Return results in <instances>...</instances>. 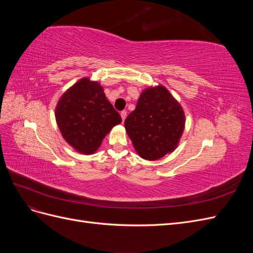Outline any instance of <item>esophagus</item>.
<instances>
[{"label": "esophagus", "mask_w": 253, "mask_h": 253, "mask_svg": "<svg viewBox=\"0 0 253 253\" xmlns=\"http://www.w3.org/2000/svg\"><path fill=\"white\" fill-rule=\"evenodd\" d=\"M120 116H121V118H122V121H125L126 118V111H122V112L120 113Z\"/></svg>", "instance_id": "34e87169"}]
</instances>
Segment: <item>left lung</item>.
<instances>
[{"instance_id": "1", "label": "left lung", "mask_w": 253, "mask_h": 253, "mask_svg": "<svg viewBox=\"0 0 253 253\" xmlns=\"http://www.w3.org/2000/svg\"><path fill=\"white\" fill-rule=\"evenodd\" d=\"M185 113L164 85L145 88L125 121L126 133L141 158L157 160L177 148Z\"/></svg>"}]
</instances>
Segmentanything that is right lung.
Instances as JSON below:
<instances>
[{
  "mask_svg": "<svg viewBox=\"0 0 253 253\" xmlns=\"http://www.w3.org/2000/svg\"><path fill=\"white\" fill-rule=\"evenodd\" d=\"M55 116L65 141L85 155L94 154L106 134L121 122L100 83L87 77L76 82L61 96Z\"/></svg>",
  "mask_w": 253,
  "mask_h": 253,
  "instance_id": "right-lung-1",
  "label": "right lung"
}]
</instances>
